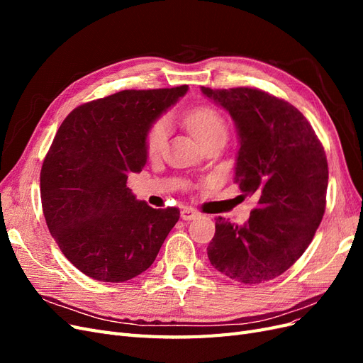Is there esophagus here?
I'll return each instance as SVG.
<instances>
[{
	"mask_svg": "<svg viewBox=\"0 0 363 363\" xmlns=\"http://www.w3.org/2000/svg\"><path fill=\"white\" fill-rule=\"evenodd\" d=\"M199 215H200V212H196L195 208H192V207H183L182 208V218L184 219V221H191V219L196 218Z\"/></svg>",
	"mask_w": 363,
	"mask_h": 363,
	"instance_id": "esophagus-1",
	"label": "esophagus"
}]
</instances>
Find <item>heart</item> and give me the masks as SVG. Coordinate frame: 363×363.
I'll list each match as a JSON object with an SVG mask.
<instances>
[{"label":"heart","instance_id":"b5f03b06","mask_svg":"<svg viewBox=\"0 0 363 363\" xmlns=\"http://www.w3.org/2000/svg\"><path fill=\"white\" fill-rule=\"evenodd\" d=\"M183 123L201 145L215 139H225L227 121L216 108L211 106H195L184 113ZM168 138V128L163 119L152 123L145 135V150L150 156H156L164 148Z\"/></svg>","mask_w":363,"mask_h":363}]
</instances>
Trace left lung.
I'll return each mask as SVG.
<instances>
[{
    "label": "left lung",
    "mask_w": 363,
    "mask_h": 363,
    "mask_svg": "<svg viewBox=\"0 0 363 363\" xmlns=\"http://www.w3.org/2000/svg\"><path fill=\"white\" fill-rule=\"evenodd\" d=\"M201 91L233 118L235 183L259 199L244 225L216 218L208 260L240 283L269 281L301 257L321 224L328 182L324 147L309 121L281 98L252 87Z\"/></svg>",
    "instance_id": "left-lung-1"
}]
</instances>
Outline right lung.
I'll use <instances>...</instances> for the list:
<instances>
[{
    "label": "right lung",
    "mask_w": 363,
    "mask_h": 363,
    "mask_svg": "<svg viewBox=\"0 0 363 363\" xmlns=\"http://www.w3.org/2000/svg\"><path fill=\"white\" fill-rule=\"evenodd\" d=\"M188 91H121L65 118L40 169L42 211L72 265L98 281L121 283L148 269L177 207L152 208L127 188L147 162L148 127Z\"/></svg>",
    "instance_id": "add662e5"
}]
</instances>
